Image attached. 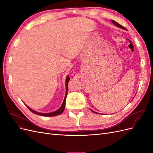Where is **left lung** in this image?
Here are the masks:
<instances>
[{
  "mask_svg": "<svg viewBox=\"0 0 153 153\" xmlns=\"http://www.w3.org/2000/svg\"><path fill=\"white\" fill-rule=\"evenodd\" d=\"M112 22L113 23V24H114V25H116L117 27H119V28H121V29H124V30H126V28H125V27H124L123 26H122V25H120L119 24H118V23H117V22H115V21H114V20H112ZM91 111H92V112H93L94 113H96V114H98V113H96V112H94V111H93V110H91Z\"/></svg>",
  "mask_w": 153,
  "mask_h": 153,
  "instance_id": "1",
  "label": "left lung"
}]
</instances>
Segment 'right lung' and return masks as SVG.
I'll return each mask as SVG.
<instances>
[{"label":"right lung","instance_id":"1","mask_svg":"<svg viewBox=\"0 0 153 153\" xmlns=\"http://www.w3.org/2000/svg\"><path fill=\"white\" fill-rule=\"evenodd\" d=\"M70 80V78H69V76H68L66 77V95L65 97H64V101L63 103L61 105V107H60L58 110H57L56 111H54L53 112H50V113H40V112H36V111L32 110L31 108H30L28 106H27V107L32 112H33L34 114H36V115H43V116H45V117H52V116H56V115H60L63 112L64 109H65V105H66V96H67V94H68V82Z\"/></svg>","mask_w":153,"mask_h":153}]
</instances>
